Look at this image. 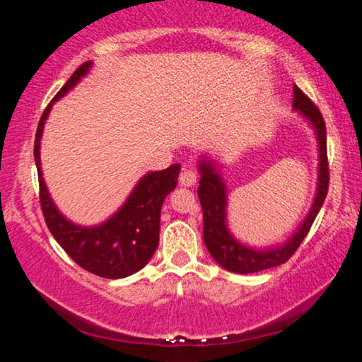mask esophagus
Returning a JSON list of instances; mask_svg holds the SVG:
<instances>
[{
  "instance_id": "obj_1",
  "label": "esophagus",
  "mask_w": 362,
  "mask_h": 362,
  "mask_svg": "<svg viewBox=\"0 0 362 362\" xmlns=\"http://www.w3.org/2000/svg\"><path fill=\"white\" fill-rule=\"evenodd\" d=\"M196 173L191 171V170H185L180 175V185L185 186V187H189V186H194L196 185Z\"/></svg>"
}]
</instances>
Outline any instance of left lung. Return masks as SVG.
<instances>
[{
	"label": "left lung",
	"instance_id": "8db88e82",
	"mask_svg": "<svg viewBox=\"0 0 362 362\" xmlns=\"http://www.w3.org/2000/svg\"><path fill=\"white\" fill-rule=\"evenodd\" d=\"M293 108L308 120L315 130L316 140H318V182H316V194L310 212L298 229L284 244L267 247V249H254V247L237 240L227 227V187L217 170V163L207 156H202L199 161L201 180L197 196H199L202 221H204V226H202L204 244L212 259L222 269L234 272V274H255V272L285 264L308 234L310 227L328 194L329 170L328 156H326V127L323 115L296 86H293Z\"/></svg>",
	"mask_w": 362,
	"mask_h": 362
}]
</instances>
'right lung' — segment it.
I'll list each match as a JSON object with an SVG mask.
<instances>
[{
  "label": "right lung",
  "mask_w": 362,
  "mask_h": 362,
  "mask_svg": "<svg viewBox=\"0 0 362 362\" xmlns=\"http://www.w3.org/2000/svg\"><path fill=\"white\" fill-rule=\"evenodd\" d=\"M92 62H83L66 82L44 110L34 140V160L39 176V199L46 224L66 250V254L83 270L103 279H125L141 270L155 254L160 242V214L165 197L175 189L180 165L163 171H150L133 187L128 199L112 217L98 226L83 227L64 217L51 199L41 171V136L49 112L82 77L90 71Z\"/></svg>",
  "instance_id": "add662e5"
}]
</instances>
